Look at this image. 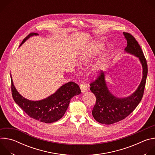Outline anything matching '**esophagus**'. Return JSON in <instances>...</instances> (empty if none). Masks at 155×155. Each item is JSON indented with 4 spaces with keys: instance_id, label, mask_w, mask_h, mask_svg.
Returning a JSON list of instances; mask_svg holds the SVG:
<instances>
[{
    "instance_id": "1",
    "label": "esophagus",
    "mask_w": 155,
    "mask_h": 155,
    "mask_svg": "<svg viewBox=\"0 0 155 155\" xmlns=\"http://www.w3.org/2000/svg\"><path fill=\"white\" fill-rule=\"evenodd\" d=\"M80 90H81V92L82 93H84V92H85V91H87V85L86 84H84V83H80Z\"/></svg>"
}]
</instances>
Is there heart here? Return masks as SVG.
<instances>
[{
	"instance_id": "heart-1",
	"label": "heart",
	"mask_w": 155,
	"mask_h": 155,
	"mask_svg": "<svg viewBox=\"0 0 155 155\" xmlns=\"http://www.w3.org/2000/svg\"><path fill=\"white\" fill-rule=\"evenodd\" d=\"M103 48V45L101 43L94 41L91 43L90 45L83 50L79 56V60L81 65L86 64L91 58L99 55ZM107 54H104L102 58L94 65L93 71L97 73L102 68L104 61Z\"/></svg>"
}]
</instances>
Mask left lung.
<instances>
[{"label":"left lung","instance_id":"8db88e82","mask_svg":"<svg viewBox=\"0 0 155 155\" xmlns=\"http://www.w3.org/2000/svg\"><path fill=\"white\" fill-rule=\"evenodd\" d=\"M127 40L125 51L139 58L143 68V77L137 90L127 97L117 98L108 91L104 72L99 71L96 78L90 84V90L96 97L92 114L100 123L110 124L120 121L134 111L141 101L145 90L148 73L147 60L137 41L130 34L123 32Z\"/></svg>","mask_w":155,"mask_h":155}]
</instances>
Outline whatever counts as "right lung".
I'll return each instance as SVG.
<instances>
[{
  "label": "right lung",
  "instance_id": "obj_1",
  "mask_svg": "<svg viewBox=\"0 0 155 155\" xmlns=\"http://www.w3.org/2000/svg\"><path fill=\"white\" fill-rule=\"evenodd\" d=\"M38 35L32 32L21 43V45L31 36ZM12 97L15 102L31 118L43 123H51L60 120L68 109L72 97L81 93L79 86L73 81L62 85L55 93L38 101H29L21 96L15 87L11 76Z\"/></svg>",
  "mask_w": 155,
  "mask_h": 155
}]
</instances>
